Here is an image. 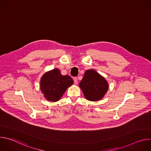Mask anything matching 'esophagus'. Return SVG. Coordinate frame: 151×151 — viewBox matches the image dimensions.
Instances as JSON below:
<instances>
[{
    "label": "esophagus",
    "mask_w": 151,
    "mask_h": 151,
    "mask_svg": "<svg viewBox=\"0 0 151 151\" xmlns=\"http://www.w3.org/2000/svg\"><path fill=\"white\" fill-rule=\"evenodd\" d=\"M73 81H74V82L75 84H77L78 83V78L76 77H75L73 78Z\"/></svg>",
    "instance_id": "34e87169"
}]
</instances>
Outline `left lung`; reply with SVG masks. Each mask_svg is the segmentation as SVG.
I'll use <instances>...</instances> for the list:
<instances>
[{"mask_svg":"<svg viewBox=\"0 0 151 151\" xmlns=\"http://www.w3.org/2000/svg\"><path fill=\"white\" fill-rule=\"evenodd\" d=\"M79 87L87 100L97 101L100 100L107 92L108 83L97 72L91 69L85 72L79 83Z\"/></svg>","mask_w":151,"mask_h":151,"instance_id":"left-lung-1","label":"left lung"}]
</instances>
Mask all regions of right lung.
Here are the masks:
<instances>
[{
    "instance_id": "obj_1",
    "label": "right lung",
    "mask_w": 151,
    "mask_h": 151,
    "mask_svg": "<svg viewBox=\"0 0 151 151\" xmlns=\"http://www.w3.org/2000/svg\"><path fill=\"white\" fill-rule=\"evenodd\" d=\"M73 83L69 75H62L58 69L46 73L40 81V90L47 100L57 101Z\"/></svg>"
}]
</instances>
